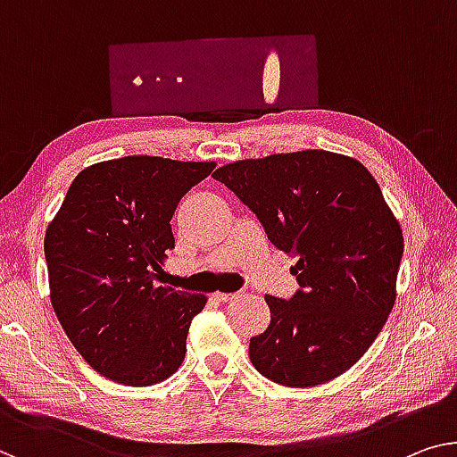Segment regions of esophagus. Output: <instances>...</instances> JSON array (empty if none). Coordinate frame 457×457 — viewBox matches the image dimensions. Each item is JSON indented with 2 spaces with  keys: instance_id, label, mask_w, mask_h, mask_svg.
<instances>
[{
  "instance_id": "1",
  "label": "esophagus",
  "mask_w": 457,
  "mask_h": 457,
  "mask_svg": "<svg viewBox=\"0 0 457 457\" xmlns=\"http://www.w3.org/2000/svg\"><path fill=\"white\" fill-rule=\"evenodd\" d=\"M237 294H223V291H217L215 294V299L217 302H231V299H236Z\"/></svg>"
}]
</instances>
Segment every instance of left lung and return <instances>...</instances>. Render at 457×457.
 I'll return each instance as SVG.
<instances>
[{
    "label": "left lung",
    "mask_w": 457,
    "mask_h": 457,
    "mask_svg": "<svg viewBox=\"0 0 457 457\" xmlns=\"http://www.w3.org/2000/svg\"><path fill=\"white\" fill-rule=\"evenodd\" d=\"M297 258L294 297L267 295L270 324L250 361L289 387L326 384L365 355L394 308L404 240L363 163L305 149L242 160L213 174Z\"/></svg>",
    "instance_id": "obj_1"
}]
</instances>
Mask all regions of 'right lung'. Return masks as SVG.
<instances>
[{"mask_svg": "<svg viewBox=\"0 0 457 457\" xmlns=\"http://www.w3.org/2000/svg\"><path fill=\"white\" fill-rule=\"evenodd\" d=\"M215 162L127 155L81 170L45 234L51 303L100 376L152 386L179 370L207 297L155 283L170 220Z\"/></svg>", "mask_w": 457, "mask_h": 457, "instance_id": "add662e5", "label": "right lung"}]
</instances>
